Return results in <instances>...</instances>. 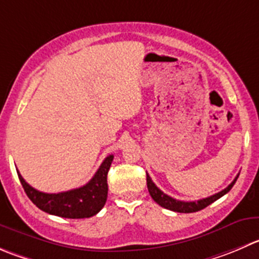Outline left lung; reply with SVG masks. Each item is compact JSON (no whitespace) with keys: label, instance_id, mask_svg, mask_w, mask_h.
I'll return each mask as SVG.
<instances>
[{"label":"left lung","instance_id":"8db88e82","mask_svg":"<svg viewBox=\"0 0 259 259\" xmlns=\"http://www.w3.org/2000/svg\"><path fill=\"white\" fill-rule=\"evenodd\" d=\"M238 177H239V176H237V177L234 178V181H233V182L223 191L215 193V195H212V196L206 197V199L197 200V201H180V200H176L173 199V197L168 196V195H165L164 192H162V191L154 185V182H153L152 178L149 177L148 173H147V186H148V191H149L150 196H152V199L154 200L158 205H160V206L164 207V209L172 210V211L185 212V214H188V212L200 211V210L205 209V207L209 206V205L212 204L214 201H217L218 199L224 196L225 193H228L230 190H232V187L234 186L235 181L238 180Z\"/></svg>","mask_w":259,"mask_h":259}]
</instances>
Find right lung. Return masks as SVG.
Wrapping results in <instances>:
<instances>
[{
	"instance_id": "right-lung-1",
	"label": "right lung",
	"mask_w": 259,
	"mask_h": 259,
	"mask_svg": "<svg viewBox=\"0 0 259 259\" xmlns=\"http://www.w3.org/2000/svg\"><path fill=\"white\" fill-rule=\"evenodd\" d=\"M112 159H114V155H107L89 183L82 187L66 191V192H40L31 187L22 178L19 170H17V175L27 197L40 210L60 218L83 219V218H91L96 215L106 204L107 191H109L107 173H109Z\"/></svg>"
}]
</instances>
